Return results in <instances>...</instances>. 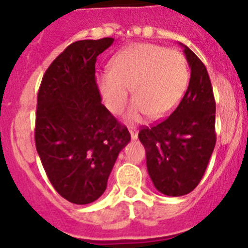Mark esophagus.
I'll return each instance as SVG.
<instances>
[{"label": "esophagus", "instance_id": "esophagus-1", "mask_svg": "<svg viewBox=\"0 0 248 248\" xmlns=\"http://www.w3.org/2000/svg\"><path fill=\"white\" fill-rule=\"evenodd\" d=\"M129 133H130V137L133 140L138 139V130L135 128H130L129 129Z\"/></svg>", "mask_w": 248, "mask_h": 248}]
</instances>
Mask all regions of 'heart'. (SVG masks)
I'll return each mask as SVG.
<instances>
[{"instance_id": "heart-1", "label": "heart", "mask_w": 248, "mask_h": 248, "mask_svg": "<svg viewBox=\"0 0 248 248\" xmlns=\"http://www.w3.org/2000/svg\"><path fill=\"white\" fill-rule=\"evenodd\" d=\"M109 65L110 71L97 76L103 103L110 113H120L131 88V122L146 114L151 119L165 118L176 108L189 80L187 63L180 52L150 43L124 48Z\"/></svg>"}]
</instances>
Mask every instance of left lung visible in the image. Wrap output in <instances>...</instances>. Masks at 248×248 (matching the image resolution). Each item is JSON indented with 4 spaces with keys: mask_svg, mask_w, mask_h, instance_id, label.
Listing matches in <instances>:
<instances>
[{
    "mask_svg": "<svg viewBox=\"0 0 248 248\" xmlns=\"http://www.w3.org/2000/svg\"><path fill=\"white\" fill-rule=\"evenodd\" d=\"M180 45L191 69L187 91L170 117L139 131L149 176L168 196H183L199 185L216 144V104L209 73L199 57Z\"/></svg>",
    "mask_w": 248,
    "mask_h": 248,
    "instance_id": "obj_1",
    "label": "left lung"
}]
</instances>
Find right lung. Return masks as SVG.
I'll return each mask as SVG.
<instances>
[{"mask_svg":"<svg viewBox=\"0 0 248 248\" xmlns=\"http://www.w3.org/2000/svg\"><path fill=\"white\" fill-rule=\"evenodd\" d=\"M113 42L107 37L68 46L46 71L37 95V153L56 191L77 205L102 196L130 141L126 126L102 104L95 82L97 57Z\"/></svg>","mask_w":248,"mask_h":248,"instance_id":"right-lung-1","label":"right lung"}]
</instances>
